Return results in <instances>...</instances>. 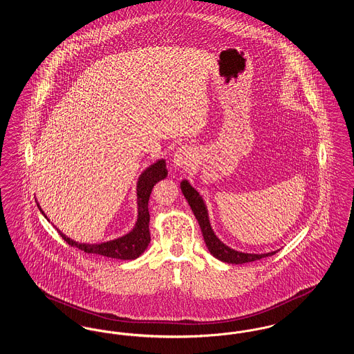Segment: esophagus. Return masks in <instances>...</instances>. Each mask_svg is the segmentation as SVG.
<instances>
[{"instance_id": "obj_1", "label": "esophagus", "mask_w": 354, "mask_h": 354, "mask_svg": "<svg viewBox=\"0 0 354 354\" xmlns=\"http://www.w3.org/2000/svg\"><path fill=\"white\" fill-rule=\"evenodd\" d=\"M174 166L178 169H183L191 166L195 160V151L189 146H180L176 151L174 152Z\"/></svg>"}]
</instances>
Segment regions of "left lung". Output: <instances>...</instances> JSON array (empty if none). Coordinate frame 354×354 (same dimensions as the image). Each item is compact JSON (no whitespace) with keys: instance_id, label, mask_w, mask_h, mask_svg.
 Returning a JSON list of instances; mask_svg holds the SVG:
<instances>
[{"instance_id":"obj_1","label":"left lung","mask_w":354,"mask_h":354,"mask_svg":"<svg viewBox=\"0 0 354 354\" xmlns=\"http://www.w3.org/2000/svg\"><path fill=\"white\" fill-rule=\"evenodd\" d=\"M180 188H182V192L202 228L203 239H204V243H205L208 251L220 261L227 263V264H244V263L260 260V259H264V257H268V256L279 252V250L267 253L240 252V251H236L234 248L225 245L214 232V230L211 227L208 209H207V205L203 201L201 194L189 185L188 180H182Z\"/></svg>"}]
</instances>
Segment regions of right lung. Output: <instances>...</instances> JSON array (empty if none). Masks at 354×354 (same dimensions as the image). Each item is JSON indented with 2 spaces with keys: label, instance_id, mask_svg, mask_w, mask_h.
Wrapping results in <instances>:
<instances>
[{
  "label": "right lung",
  "instance_id": "obj_1",
  "mask_svg": "<svg viewBox=\"0 0 354 354\" xmlns=\"http://www.w3.org/2000/svg\"><path fill=\"white\" fill-rule=\"evenodd\" d=\"M167 174L169 172L166 169V160L159 159L145 169L140 174V176L138 178V182H136L138 216H136L134 228L129 234L120 236L118 239L110 240V241H103V243H97V244H86V243H78V241L70 239L64 232H61L58 228H57V231L71 247H77L78 250H81L84 252L101 254V256L118 259V260L138 259L142 253L147 250L150 240H151L150 230H149V223H150L149 201H150L152 188L158 182L166 179ZM37 205H38L41 214L48 219V216L42 211L38 202H37Z\"/></svg>",
  "mask_w": 354,
  "mask_h": 354
}]
</instances>
